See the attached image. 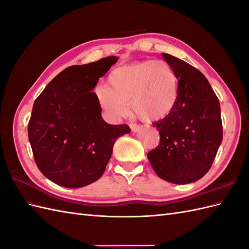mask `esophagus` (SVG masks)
Returning <instances> with one entry per match:
<instances>
[{"instance_id": "obj_1", "label": "esophagus", "mask_w": 249, "mask_h": 249, "mask_svg": "<svg viewBox=\"0 0 249 249\" xmlns=\"http://www.w3.org/2000/svg\"><path fill=\"white\" fill-rule=\"evenodd\" d=\"M142 128L141 125H137V124H130V129L132 132H137Z\"/></svg>"}]
</instances>
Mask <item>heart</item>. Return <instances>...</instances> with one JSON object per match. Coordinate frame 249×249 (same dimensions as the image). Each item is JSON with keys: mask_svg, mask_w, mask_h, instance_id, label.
Listing matches in <instances>:
<instances>
[{"mask_svg": "<svg viewBox=\"0 0 249 249\" xmlns=\"http://www.w3.org/2000/svg\"><path fill=\"white\" fill-rule=\"evenodd\" d=\"M101 108L110 119L131 111L144 122H157L169 117L177 105L179 79L174 69L163 60H140L114 69L107 87L94 90Z\"/></svg>", "mask_w": 249, "mask_h": 249, "instance_id": "obj_1", "label": "heart"}]
</instances>
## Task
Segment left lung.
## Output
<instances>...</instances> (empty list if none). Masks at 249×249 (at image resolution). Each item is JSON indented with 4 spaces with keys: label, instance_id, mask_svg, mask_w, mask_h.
I'll return each instance as SVG.
<instances>
[{
    "label": "left lung",
    "instance_id": "8db88e82",
    "mask_svg": "<svg viewBox=\"0 0 249 249\" xmlns=\"http://www.w3.org/2000/svg\"><path fill=\"white\" fill-rule=\"evenodd\" d=\"M179 79L177 105L169 117L155 122L158 146L147 154L163 180L187 184L207 174L223 140L221 107L204 74L186 61L162 54Z\"/></svg>",
    "mask_w": 249,
    "mask_h": 249
}]
</instances>
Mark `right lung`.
Wrapping results in <instances>:
<instances>
[{
    "instance_id": "1",
    "label": "right lung",
    "mask_w": 249,
    "mask_h": 249,
    "mask_svg": "<svg viewBox=\"0 0 249 249\" xmlns=\"http://www.w3.org/2000/svg\"><path fill=\"white\" fill-rule=\"evenodd\" d=\"M118 57L109 56L61 71L35 101L30 140L38 169L65 188H82L96 181L106 170L118 138L128 125H111L102 118L94 92Z\"/></svg>"
}]
</instances>
